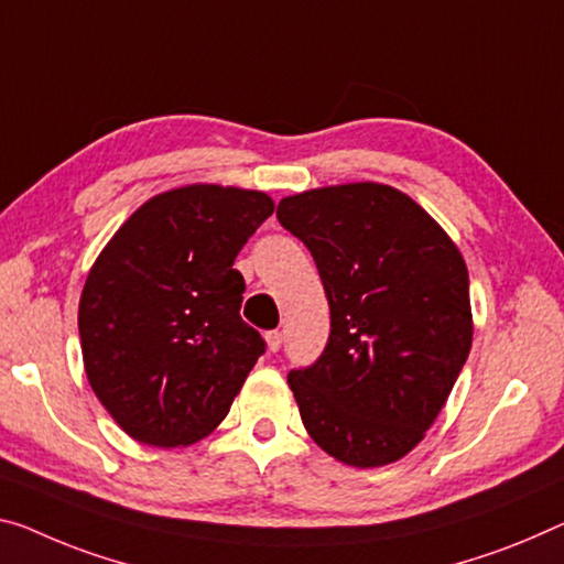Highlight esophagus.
<instances>
[{"label": "esophagus", "mask_w": 564, "mask_h": 564, "mask_svg": "<svg viewBox=\"0 0 564 564\" xmlns=\"http://www.w3.org/2000/svg\"><path fill=\"white\" fill-rule=\"evenodd\" d=\"M267 348H270V352H276L282 348V333L280 330L267 333Z\"/></svg>", "instance_id": "obj_1"}]
</instances>
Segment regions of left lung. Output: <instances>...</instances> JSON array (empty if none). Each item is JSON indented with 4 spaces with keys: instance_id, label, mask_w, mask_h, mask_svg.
I'll list each match as a JSON object with an SVG mask.
<instances>
[{
    "instance_id": "obj_1",
    "label": "left lung",
    "mask_w": 564,
    "mask_h": 564,
    "mask_svg": "<svg viewBox=\"0 0 564 564\" xmlns=\"http://www.w3.org/2000/svg\"><path fill=\"white\" fill-rule=\"evenodd\" d=\"M276 219L310 249L330 302L323 355L288 376L302 423L337 462L393 464L469 358L464 257L411 196L372 181L282 198Z\"/></svg>"
}]
</instances>
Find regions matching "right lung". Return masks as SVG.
Here are the masks:
<instances>
[{"mask_svg":"<svg viewBox=\"0 0 564 564\" xmlns=\"http://www.w3.org/2000/svg\"><path fill=\"white\" fill-rule=\"evenodd\" d=\"M272 212L262 192L181 186L145 202L95 259L77 310L85 372L131 438L188 446L229 413L267 348L239 315L234 259Z\"/></svg>","mask_w":564,"mask_h":564,"instance_id":"1","label":"right lung"}]
</instances>
